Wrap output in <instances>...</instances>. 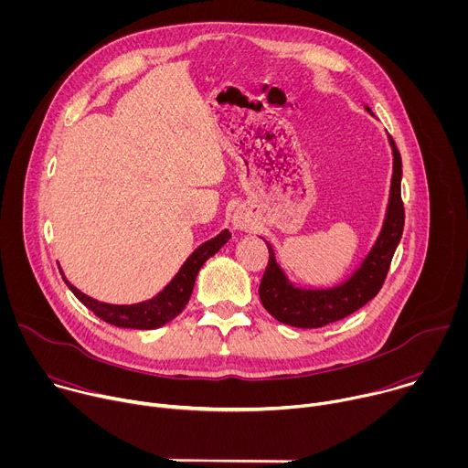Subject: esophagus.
Wrapping results in <instances>:
<instances>
[{
	"label": "esophagus",
	"instance_id": "esophagus-1",
	"mask_svg": "<svg viewBox=\"0 0 468 468\" xmlns=\"http://www.w3.org/2000/svg\"><path fill=\"white\" fill-rule=\"evenodd\" d=\"M233 228H235V229H240V231H250V229H251V222H250L248 215L242 213V211H237V213L233 215Z\"/></svg>",
	"mask_w": 468,
	"mask_h": 468
}]
</instances>
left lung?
<instances>
[{"label": "left lung", "mask_w": 468, "mask_h": 468, "mask_svg": "<svg viewBox=\"0 0 468 468\" xmlns=\"http://www.w3.org/2000/svg\"><path fill=\"white\" fill-rule=\"evenodd\" d=\"M367 111L370 112L368 107ZM388 143L392 148V179L385 220L372 250L346 282L329 289L294 287L276 261L272 246L266 242L271 255L259 285V298L276 320L294 327H322L356 313L379 292L396 246L402 239L406 220L402 194H399L402 157L392 137H388Z\"/></svg>", "instance_id": "left-lung-1"}]
</instances>
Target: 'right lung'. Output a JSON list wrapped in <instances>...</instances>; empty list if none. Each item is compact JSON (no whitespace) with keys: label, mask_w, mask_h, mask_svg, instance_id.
<instances>
[{"label":"right lung","mask_w":468,"mask_h":468,"mask_svg":"<svg viewBox=\"0 0 468 468\" xmlns=\"http://www.w3.org/2000/svg\"><path fill=\"white\" fill-rule=\"evenodd\" d=\"M231 239V233L224 229L215 239L197 246L190 257L183 262L179 272L174 276V280L152 300L131 303V305H112L105 302H98L87 294H83L80 289H76L69 280L64 278V283L76 294V298L87 305L96 316H100L103 322L118 325V327H133V329H155L165 325L166 322L174 320L188 303L196 276L202 269L204 262L213 257L228 240ZM60 271V269H58Z\"/></svg>","instance_id":"1"}]
</instances>
